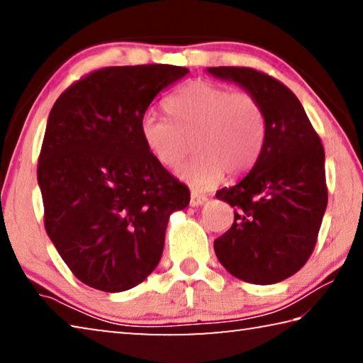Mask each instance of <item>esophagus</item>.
<instances>
[{
	"label": "esophagus",
	"mask_w": 363,
	"mask_h": 363,
	"mask_svg": "<svg viewBox=\"0 0 363 363\" xmlns=\"http://www.w3.org/2000/svg\"><path fill=\"white\" fill-rule=\"evenodd\" d=\"M205 201H206L205 195H200L199 192H195V190L190 192V205L192 206H200V205H203Z\"/></svg>",
	"instance_id": "34e87169"
}]
</instances>
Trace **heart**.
<instances>
[{
  "instance_id": "1",
  "label": "heart",
  "mask_w": 363,
  "mask_h": 363,
  "mask_svg": "<svg viewBox=\"0 0 363 363\" xmlns=\"http://www.w3.org/2000/svg\"><path fill=\"white\" fill-rule=\"evenodd\" d=\"M163 106L172 121L144 115L140 138L169 169L179 167L194 143L199 153L177 169L189 186L208 190L224 174L238 177L255 167L267 133L266 110L255 94L199 79L184 84Z\"/></svg>"
}]
</instances>
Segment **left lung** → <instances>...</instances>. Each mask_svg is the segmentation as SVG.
I'll return each instance as SVG.
<instances>
[{"mask_svg": "<svg viewBox=\"0 0 363 363\" xmlns=\"http://www.w3.org/2000/svg\"><path fill=\"white\" fill-rule=\"evenodd\" d=\"M255 94L267 133L253 169L216 192L233 208V224L214 240L219 262L233 277L270 285L296 274L315 248L328 203L320 136L290 88L251 67H210Z\"/></svg>", "mask_w": 363, "mask_h": 363, "instance_id": "1", "label": "left lung"}]
</instances>
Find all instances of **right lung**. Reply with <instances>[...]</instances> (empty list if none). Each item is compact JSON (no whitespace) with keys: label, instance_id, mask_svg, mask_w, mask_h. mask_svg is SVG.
<instances>
[{"label":"right lung","instance_id":"add662e5","mask_svg":"<svg viewBox=\"0 0 363 363\" xmlns=\"http://www.w3.org/2000/svg\"><path fill=\"white\" fill-rule=\"evenodd\" d=\"M187 73L104 67L51 108L36 169L45 229L84 285L118 293L144 281L162 257L169 214L189 205V189L150 155L139 128L160 91Z\"/></svg>","mask_w":363,"mask_h":363}]
</instances>
